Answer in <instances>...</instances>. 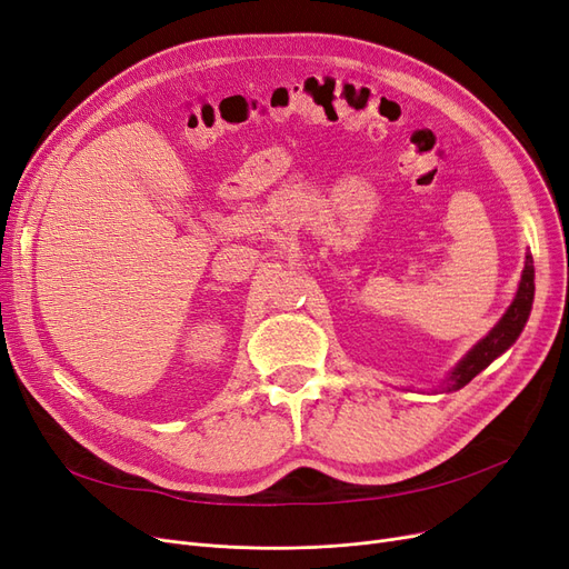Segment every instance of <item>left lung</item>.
Instances as JSON below:
<instances>
[{
  "mask_svg": "<svg viewBox=\"0 0 569 569\" xmlns=\"http://www.w3.org/2000/svg\"><path fill=\"white\" fill-rule=\"evenodd\" d=\"M532 301H535V266H532V253H527L522 278L511 306H508L501 320L487 331V337H482L452 369H449V375L440 383L442 393H452V390L463 388L468 381L476 379L485 367L492 365L501 352H506L518 341L527 320H530Z\"/></svg>",
  "mask_w": 569,
  "mask_h": 569,
  "instance_id": "left-lung-1",
  "label": "left lung"
}]
</instances>
